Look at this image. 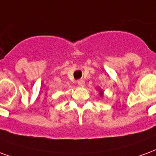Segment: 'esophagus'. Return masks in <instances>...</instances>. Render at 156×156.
Returning a JSON list of instances; mask_svg holds the SVG:
<instances>
[{
  "instance_id": "1",
  "label": "esophagus",
  "mask_w": 156,
  "mask_h": 156,
  "mask_svg": "<svg viewBox=\"0 0 156 156\" xmlns=\"http://www.w3.org/2000/svg\"><path fill=\"white\" fill-rule=\"evenodd\" d=\"M77 84H78L79 86H80V87H83V86H85V81H84L83 80H80L77 81Z\"/></svg>"
}]
</instances>
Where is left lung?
<instances>
[{
  "label": "left lung",
  "instance_id": "1",
  "mask_svg": "<svg viewBox=\"0 0 156 156\" xmlns=\"http://www.w3.org/2000/svg\"><path fill=\"white\" fill-rule=\"evenodd\" d=\"M97 90H99V94H100V95H101V97H103V96H104V93H103V90H101L100 89V88H99V89H97Z\"/></svg>",
  "mask_w": 156,
  "mask_h": 156
}]
</instances>
